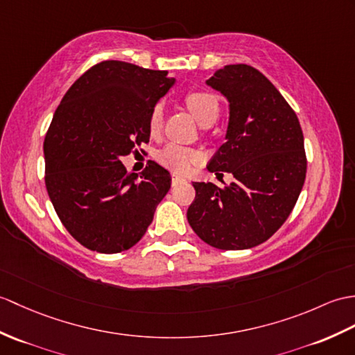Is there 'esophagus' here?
<instances>
[{
  "label": "esophagus",
  "mask_w": 355,
  "mask_h": 355,
  "mask_svg": "<svg viewBox=\"0 0 355 355\" xmlns=\"http://www.w3.org/2000/svg\"><path fill=\"white\" fill-rule=\"evenodd\" d=\"M183 181H186L183 177H180V175H177V174L172 175V186H177V184H180V183H183Z\"/></svg>",
  "instance_id": "obj_1"
}]
</instances>
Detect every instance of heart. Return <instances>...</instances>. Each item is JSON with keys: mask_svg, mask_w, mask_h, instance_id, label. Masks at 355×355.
Instances as JSON below:
<instances>
[{"mask_svg": "<svg viewBox=\"0 0 355 355\" xmlns=\"http://www.w3.org/2000/svg\"><path fill=\"white\" fill-rule=\"evenodd\" d=\"M184 103L187 105L189 112L193 114V118L201 123V125H211L219 116L220 105L218 98L205 92V90H192V92L186 94ZM163 122V109L162 105H155L151 110L150 121H148V127H150L151 135H157L162 128ZM159 162L172 171L183 172L192 166L193 163L201 160V153H198L192 148H186L175 144H169L163 148L157 155Z\"/></svg>", "mask_w": 355, "mask_h": 355, "instance_id": "b5f03b06", "label": "heart"}]
</instances>
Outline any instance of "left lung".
<instances>
[{
  "mask_svg": "<svg viewBox=\"0 0 355 355\" xmlns=\"http://www.w3.org/2000/svg\"><path fill=\"white\" fill-rule=\"evenodd\" d=\"M205 83L230 107L225 144L207 169L236 180L225 187L193 183L187 220L213 248L248 250L266 242L298 200L307 171L302 130L283 95L252 66L227 64Z\"/></svg>",
  "mask_w": 355,
  "mask_h": 355,
  "instance_id": "left-lung-1",
  "label": "left lung"
}]
</instances>
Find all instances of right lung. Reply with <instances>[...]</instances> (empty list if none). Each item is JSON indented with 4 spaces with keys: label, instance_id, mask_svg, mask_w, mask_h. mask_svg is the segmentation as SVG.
<instances>
[{
    "label": "right lung",
    "instance_id": "right-lung-1",
    "mask_svg": "<svg viewBox=\"0 0 355 355\" xmlns=\"http://www.w3.org/2000/svg\"><path fill=\"white\" fill-rule=\"evenodd\" d=\"M168 71L105 60L86 71L57 107L45 142V186L57 216L87 250L135 246L171 189L155 162L137 177L121 159L150 142L151 110L174 86Z\"/></svg>",
    "mask_w": 355,
    "mask_h": 355
}]
</instances>
